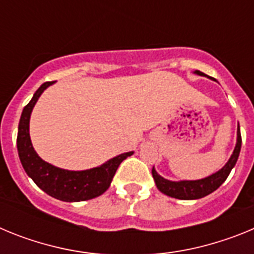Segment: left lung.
I'll list each match as a JSON object with an SVG mask.
<instances>
[{
	"instance_id": "left-lung-1",
	"label": "left lung",
	"mask_w": 254,
	"mask_h": 254,
	"mask_svg": "<svg viewBox=\"0 0 254 254\" xmlns=\"http://www.w3.org/2000/svg\"><path fill=\"white\" fill-rule=\"evenodd\" d=\"M194 73L199 76H205V73L201 71H194ZM242 147V136H241V129H239V125H238V132H237V145L233 151L232 156L229 159L228 163L224 165L219 172L215 174L206 177L203 179H197V181H179V182H173L168 181V179L163 178L159 176L156 170L152 168L151 173L154 177L155 185L158 187L160 192H163L167 196L173 197V198L178 199H198L202 197L207 196V194L212 193L214 190H216L220 186L223 185L224 182L226 181L228 176L230 174L232 169L234 168L235 163L238 160L239 152H241Z\"/></svg>"
}]
</instances>
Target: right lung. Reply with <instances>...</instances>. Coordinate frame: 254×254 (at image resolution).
Returning a JSON list of instances; mask_svg holds the SVG:
<instances>
[{
	"instance_id": "add662e5",
	"label": "right lung",
	"mask_w": 254,
	"mask_h": 254,
	"mask_svg": "<svg viewBox=\"0 0 254 254\" xmlns=\"http://www.w3.org/2000/svg\"><path fill=\"white\" fill-rule=\"evenodd\" d=\"M52 84H55V81L44 82L35 91L30 102L22 109L16 141L20 161L26 174L34 181L40 190H44L49 196L64 202H80V201L95 198L109 188L120 164L125 159L131 156L133 151L118 155L100 167L80 170V172L61 169L40 159L31 145L29 121L37 100Z\"/></svg>"
}]
</instances>
